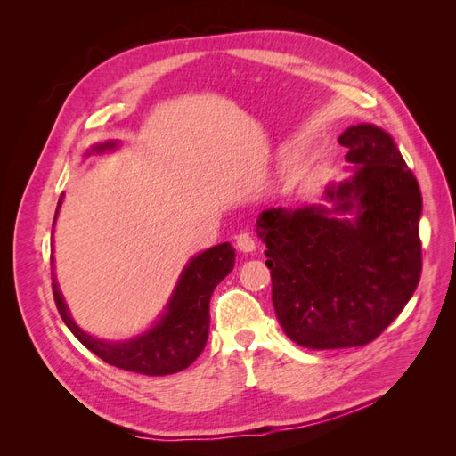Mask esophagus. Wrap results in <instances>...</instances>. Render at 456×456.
<instances>
[{
	"label": "esophagus",
	"mask_w": 456,
	"mask_h": 456,
	"mask_svg": "<svg viewBox=\"0 0 456 456\" xmlns=\"http://www.w3.org/2000/svg\"><path fill=\"white\" fill-rule=\"evenodd\" d=\"M236 247H238V251H241V253H253L256 249V243H255L251 233L243 232L236 238Z\"/></svg>",
	"instance_id": "esophagus-1"
}]
</instances>
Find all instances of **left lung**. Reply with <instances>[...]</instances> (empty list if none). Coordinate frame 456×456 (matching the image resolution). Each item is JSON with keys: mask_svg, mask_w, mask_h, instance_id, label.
Wrapping results in <instances>:
<instances>
[{"mask_svg": "<svg viewBox=\"0 0 456 456\" xmlns=\"http://www.w3.org/2000/svg\"><path fill=\"white\" fill-rule=\"evenodd\" d=\"M352 175L323 203L272 207L256 220L272 302L298 346L335 350L375 340L420 280L422 196L392 136L372 123L338 136Z\"/></svg>", "mask_w": 456, "mask_h": 456, "instance_id": "obj_1", "label": "left lung"}]
</instances>
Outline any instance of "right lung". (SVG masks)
<instances>
[{"instance_id":"add662e5","label":"right lung","mask_w":456,"mask_h":456,"mask_svg":"<svg viewBox=\"0 0 456 456\" xmlns=\"http://www.w3.org/2000/svg\"><path fill=\"white\" fill-rule=\"evenodd\" d=\"M116 148H119L118 141L94 144L86 151V158L91 154H104V151H112ZM61 205L62 196L57 205V213H54V223H57ZM233 262H236V251L228 241L191 256L181 272L175 291L156 323L144 333L127 340L112 342L96 338L74 322L59 289L57 275H54V260L51 258L53 295L66 327L101 360L148 377L173 375V372L190 367L203 352L207 337H209L211 295L215 287L232 272Z\"/></svg>"}]
</instances>
